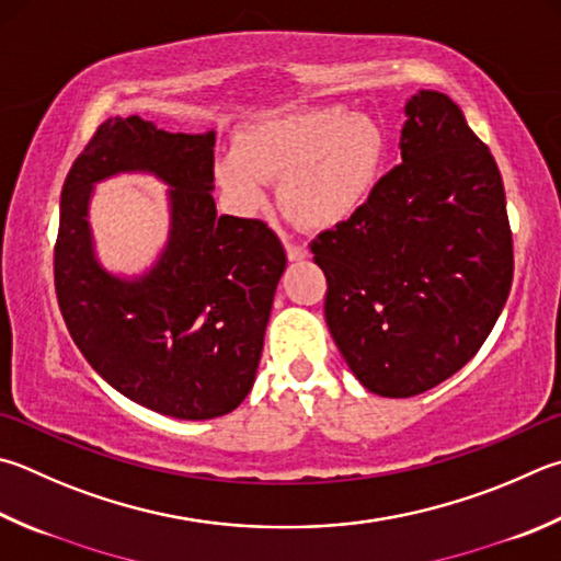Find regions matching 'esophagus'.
Returning a JSON list of instances; mask_svg holds the SVG:
<instances>
[{
    "label": "esophagus",
    "instance_id": "1",
    "mask_svg": "<svg viewBox=\"0 0 561 561\" xmlns=\"http://www.w3.org/2000/svg\"><path fill=\"white\" fill-rule=\"evenodd\" d=\"M287 257H289V262H301V260H307V254H309V250L304 248V245H297V242H287Z\"/></svg>",
    "mask_w": 561,
    "mask_h": 561
}]
</instances>
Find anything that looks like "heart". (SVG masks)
<instances>
[{
    "label": "heart",
    "mask_w": 561,
    "mask_h": 561,
    "mask_svg": "<svg viewBox=\"0 0 561 561\" xmlns=\"http://www.w3.org/2000/svg\"><path fill=\"white\" fill-rule=\"evenodd\" d=\"M385 151V131L368 112L301 107L242 129L236 149L216 159V181L240 216H254L279 176V206L304 226L331 230L370 201Z\"/></svg>",
    "instance_id": "1"
}]
</instances>
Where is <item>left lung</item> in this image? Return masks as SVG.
I'll list each match as a JSON object with an SVG mask.
<instances>
[{"label":"left lung","instance_id":"left-lung-1","mask_svg":"<svg viewBox=\"0 0 561 561\" xmlns=\"http://www.w3.org/2000/svg\"><path fill=\"white\" fill-rule=\"evenodd\" d=\"M402 161L370 201L311 242L325 323L365 390L414 397L473 358L513 284L495 159L451 98L404 103Z\"/></svg>","mask_w":561,"mask_h":561}]
</instances>
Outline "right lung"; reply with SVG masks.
<instances>
[{"mask_svg": "<svg viewBox=\"0 0 561 561\" xmlns=\"http://www.w3.org/2000/svg\"><path fill=\"white\" fill-rule=\"evenodd\" d=\"M213 147V129L105 119L66 176L54 254L60 313L93 370L127 400L191 422L232 412L252 390L287 267L262 220L218 216ZM122 173L168 186V242L139 275L107 271L89 226L94 186Z\"/></svg>", "mask_w": 561, "mask_h": 561, "instance_id": "1", "label": "right lung"}]
</instances>
